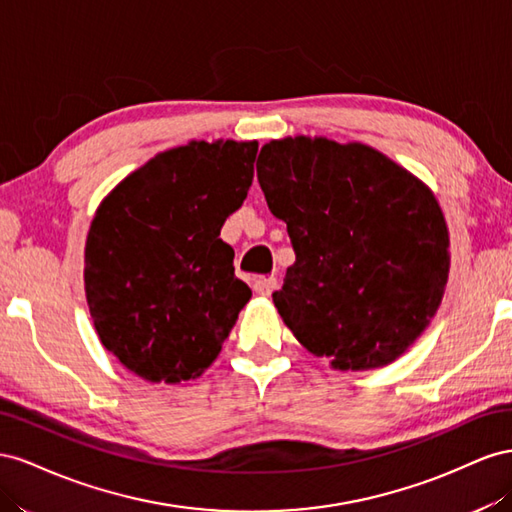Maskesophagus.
<instances>
[{
	"mask_svg": "<svg viewBox=\"0 0 512 512\" xmlns=\"http://www.w3.org/2000/svg\"><path fill=\"white\" fill-rule=\"evenodd\" d=\"M253 289L257 296L268 298L276 289V276H259V279H255V283H253Z\"/></svg>",
	"mask_w": 512,
	"mask_h": 512,
	"instance_id": "obj_1",
	"label": "esophagus"
}]
</instances>
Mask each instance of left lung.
I'll return each instance as SVG.
<instances>
[{"label":"left lung","instance_id":"obj_1","mask_svg":"<svg viewBox=\"0 0 512 512\" xmlns=\"http://www.w3.org/2000/svg\"><path fill=\"white\" fill-rule=\"evenodd\" d=\"M257 180L296 261L272 300L337 371L397 360L427 330L448 283V227L431 188L364 143H266Z\"/></svg>","mask_w":512,"mask_h":512}]
</instances>
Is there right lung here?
<instances>
[{
  "instance_id": "add662e5",
  "label": "right lung",
  "mask_w": 512,
  "mask_h": 512,
  "mask_svg": "<svg viewBox=\"0 0 512 512\" xmlns=\"http://www.w3.org/2000/svg\"><path fill=\"white\" fill-rule=\"evenodd\" d=\"M255 156L257 141H191L156 154L96 210L87 306L107 352L148 382L199 377L251 300L218 236L253 184Z\"/></svg>"
}]
</instances>
